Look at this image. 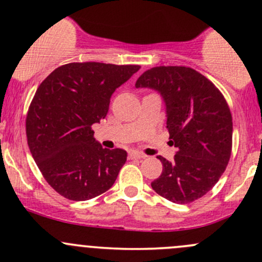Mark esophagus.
<instances>
[{
  "mask_svg": "<svg viewBox=\"0 0 262 262\" xmlns=\"http://www.w3.org/2000/svg\"><path fill=\"white\" fill-rule=\"evenodd\" d=\"M128 157L129 159H144L146 155L139 153V151H130Z\"/></svg>",
  "mask_w": 262,
  "mask_h": 262,
  "instance_id": "obj_1",
  "label": "esophagus"
}]
</instances>
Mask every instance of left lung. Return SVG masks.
I'll return each instance as SVG.
<instances>
[{
  "mask_svg": "<svg viewBox=\"0 0 262 262\" xmlns=\"http://www.w3.org/2000/svg\"><path fill=\"white\" fill-rule=\"evenodd\" d=\"M137 88L158 92L165 105L174 160L158 157L163 171L151 183L160 196L189 204L204 196L228 165L232 118L225 98L208 78L188 67H154L139 77Z\"/></svg>",
  "mask_w": 262,
  "mask_h": 262,
  "instance_id": "8db88e82",
  "label": "left lung"
}]
</instances>
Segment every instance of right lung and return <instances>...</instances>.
Wrapping results in <instances>:
<instances>
[{
    "mask_svg": "<svg viewBox=\"0 0 262 262\" xmlns=\"http://www.w3.org/2000/svg\"><path fill=\"white\" fill-rule=\"evenodd\" d=\"M139 68L68 63L39 84L26 119L28 148L45 179L62 196L89 200L116 182L126 151L103 148L92 125L104 119L112 94Z\"/></svg>",
    "mask_w": 262,
    "mask_h": 262,
    "instance_id": "add662e5",
    "label": "right lung"
}]
</instances>
